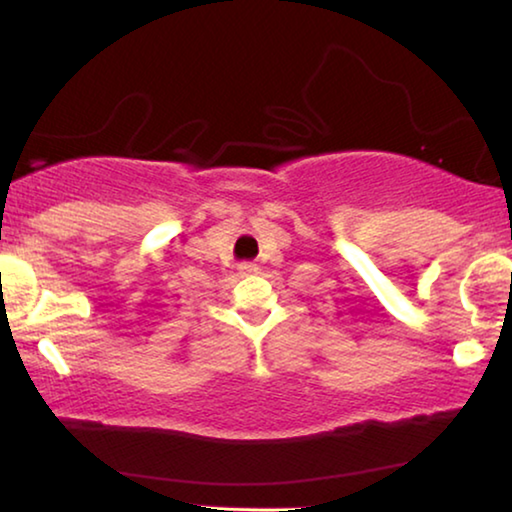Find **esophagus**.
Returning a JSON list of instances; mask_svg holds the SVG:
<instances>
[{
    "label": "esophagus",
    "instance_id": "esophagus-1",
    "mask_svg": "<svg viewBox=\"0 0 512 512\" xmlns=\"http://www.w3.org/2000/svg\"><path fill=\"white\" fill-rule=\"evenodd\" d=\"M239 271L243 273V276H248V273H257V264H253V262H241V264H239Z\"/></svg>",
    "mask_w": 512,
    "mask_h": 512
}]
</instances>
